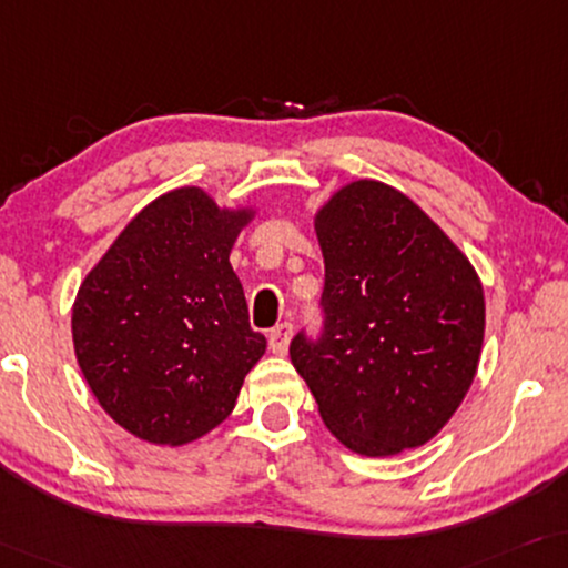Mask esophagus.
<instances>
[{
    "instance_id": "obj_1",
    "label": "esophagus",
    "mask_w": 568,
    "mask_h": 568,
    "mask_svg": "<svg viewBox=\"0 0 568 568\" xmlns=\"http://www.w3.org/2000/svg\"><path fill=\"white\" fill-rule=\"evenodd\" d=\"M291 337H293V324H277L270 329L267 334V342H270V349H273L275 355H285L287 353V345H291Z\"/></svg>"
}]
</instances>
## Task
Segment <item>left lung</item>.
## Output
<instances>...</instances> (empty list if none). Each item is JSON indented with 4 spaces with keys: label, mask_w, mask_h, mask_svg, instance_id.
<instances>
[{
    "label": "left lung",
    "mask_w": 568,
    "mask_h": 568,
    "mask_svg": "<svg viewBox=\"0 0 568 568\" xmlns=\"http://www.w3.org/2000/svg\"><path fill=\"white\" fill-rule=\"evenodd\" d=\"M322 329L291 361L324 425L383 458L425 445L458 409L484 342L476 270L440 226L375 180L342 187L316 215Z\"/></svg>",
    "instance_id": "left-lung-1"
}]
</instances>
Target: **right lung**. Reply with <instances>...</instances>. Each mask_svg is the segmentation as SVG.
Returning a JSON list of instances; mask_svg holds the SVG:
<instances>
[{
  "instance_id": "1",
  "label": "right lung",
  "mask_w": 568,
  "mask_h": 568,
  "mask_svg": "<svg viewBox=\"0 0 568 568\" xmlns=\"http://www.w3.org/2000/svg\"><path fill=\"white\" fill-rule=\"evenodd\" d=\"M246 221L203 190H174L128 223L79 287V367L102 409L141 440L205 435L265 355L229 262Z\"/></svg>"
}]
</instances>
